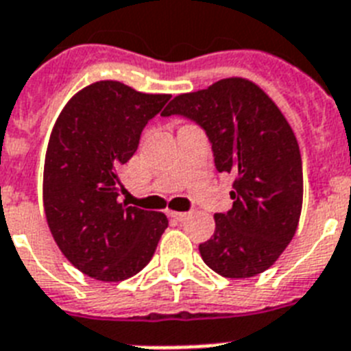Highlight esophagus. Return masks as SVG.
Wrapping results in <instances>:
<instances>
[{"instance_id":"esophagus-1","label":"esophagus","mask_w":351,"mask_h":351,"mask_svg":"<svg viewBox=\"0 0 351 351\" xmlns=\"http://www.w3.org/2000/svg\"><path fill=\"white\" fill-rule=\"evenodd\" d=\"M169 215L172 217V219H176V221H184V219L188 217V213H186V211H172V210H170Z\"/></svg>"}]
</instances>
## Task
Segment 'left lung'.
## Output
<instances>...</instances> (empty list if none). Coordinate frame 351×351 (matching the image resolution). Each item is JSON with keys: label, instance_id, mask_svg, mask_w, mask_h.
Returning <instances> with one entry per match:
<instances>
[{"label": "left lung", "instance_id": "obj_1", "mask_svg": "<svg viewBox=\"0 0 351 351\" xmlns=\"http://www.w3.org/2000/svg\"><path fill=\"white\" fill-rule=\"evenodd\" d=\"M163 117L182 114L206 130L219 172L233 173V208L215 213V233L199 245L224 278L267 271L285 251L303 206V167L294 130L273 98L242 77L173 97Z\"/></svg>", "mask_w": 351, "mask_h": 351}]
</instances>
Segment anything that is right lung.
Returning <instances> with one entry per match:
<instances>
[{"instance_id":"right-lung-1","label":"right lung","mask_w":351,"mask_h":351,"mask_svg":"<svg viewBox=\"0 0 351 351\" xmlns=\"http://www.w3.org/2000/svg\"><path fill=\"white\" fill-rule=\"evenodd\" d=\"M169 98L100 80L75 93L51 129L43 176L46 222L66 258L95 280L140 273L169 226L161 211L118 202L121 165Z\"/></svg>"}]
</instances>
